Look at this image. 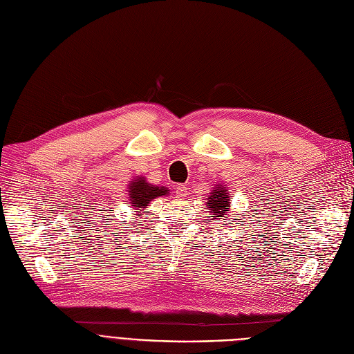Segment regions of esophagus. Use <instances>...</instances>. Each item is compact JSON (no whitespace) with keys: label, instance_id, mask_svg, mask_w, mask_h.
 Instances as JSON below:
<instances>
[{"label":"esophagus","instance_id":"34e87169","mask_svg":"<svg viewBox=\"0 0 354 354\" xmlns=\"http://www.w3.org/2000/svg\"><path fill=\"white\" fill-rule=\"evenodd\" d=\"M176 196L177 197H186L187 196V187L185 185H177L176 186Z\"/></svg>","mask_w":354,"mask_h":354}]
</instances>
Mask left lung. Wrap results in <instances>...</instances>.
<instances>
[{
    "instance_id": "obj_1",
    "label": "left lung",
    "mask_w": 354,
    "mask_h": 354,
    "mask_svg": "<svg viewBox=\"0 0 354 354\" xmlns=\"http://www.w3.org/2000/svg\"><path fill=\"white\" fill-rule=\"evenodd\" d=\"M230 194L226 192L225 187H218L216 190L212 192L210 197H207V202H206V207L207 210L214 212V219H223L226 215H228V210L230 209Z\"/></svg>"
}]
</instances>
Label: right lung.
I'll return each instance as SVG.
<instances>
[{"mask_svg":"<svg viewBox=\"0 0 354 354\" xmlns=\"http://www.w3.org/2000/svg\"><path fill=\"white\" fill-rule=\"evenodd\" d=\"M129 197H131V203L135 206L138 212L145 210L148 203L153 199V197L158 196H165L168 190L165 187H155L148 185V183L144 178H138L131 183L129 187Z\"/></svg>","mask_w":354,"mask_h":354,"instance_id":"add662e5","label":"right lung"}]
</instances>
